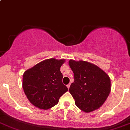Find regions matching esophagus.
I'll use <instances>...</instances> for the list:
<instances>
[{
  "label": "esophagus",
  "mask_w": 130,
  "mask_h": 130,
  "mask_svg": "<svg viewBox=\"0 0 130 130\" xmlns=\"http://www.w3.org/2000/svg\"><path fill=\"white\" fill-rule=\"evenodd\" d=\"M67 87H68V89H69V87H70V84H69V85H67Z\"/></svg>",
  "instance_id": "34e87169"
}]
</instances>
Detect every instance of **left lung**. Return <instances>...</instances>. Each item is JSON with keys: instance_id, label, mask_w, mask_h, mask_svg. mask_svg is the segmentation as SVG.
I'll return each instance as SVG.
<instances>
[{"instance_id": "obj_1", "label": "left lung", "mask_w": 130, "mask_h": 130, "mask_svg": "<svg viewBox=\"0 0 130 130\" xmlns=\"http://www.w3.org/2000/svg\"><path fill=\"white\" fill-rule=\"evenodd\" d=\"M69 65L74 78L69 93L76 105L85 113L99 109L111 91L110 77L98 66L87 61L70 59Z\"/></svg>"}]
</instances>
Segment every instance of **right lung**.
Instances as JSON below:
<instances>
[{"instance_id":"obj_1","label":"right lung","mask_w":130,"mask_h":130,"mask_svg":"<svg viewBox=\"0 0 130 130\" xmlns=\"http://www.w3.org/2000/svg\"><path fill=\"white\" fill-rule=\"evenodd\" d=\"M65 59H47L25 71L22 78L25 94L34 106L50 109L57 105L68 89L62 82L60 68Z\"/></svg>"}]
</instances>
